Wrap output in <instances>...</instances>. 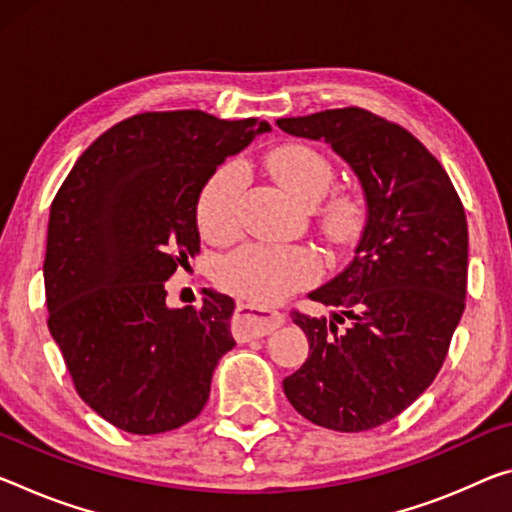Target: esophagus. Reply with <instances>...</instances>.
I'll return each mask as SVG.
<instances>
[{
	"label": "esophagus",
	"mask_w": 512,
	"mask_h": 512,
	"mask_svg": "<svg viewBox=\"0 0 512 512\" xmlns=\"http://www.w3.org/2000/svg\"><path fill=\"white\" fill-rule=\"evenodd\" d=\"M282 323H285V314L264 312L253 305L239 303L237 312H234V335H237L239 342H248V339L271 335Z\"/></svg>",
	"instance_id": "esophagus-1"
}]
</instances>
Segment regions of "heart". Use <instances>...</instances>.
I'll return each mask as SVG.
<instances>
[{
  "label": "heart",
  "mask_w": 512,
  "mask_h": 512,
  "mask_svg": "<svg viewBox=\"0 0 512 512\" xmlns=\"http://www.w3.org/2000/svg\"><path fill=\"white\" fill-rule=\"evenodd\" d=\"M266 173L300 205H316L332 186L330 161L319 150L303 143H287L271 150L264 159ZM243 198V173L225 166L202 186L198 198V227L209 241H227L239 232ZM355 209L346 198L332 200L328 225L344 232L351 227ZM319 275V259L305 246H264L248 243L218 264L216 280L225 291L253 305H273L291 291L312 285Z\"/></svg>",
  "instance_id": "obj_1"
}]
</instances>
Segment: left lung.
<instances>
[{"mask_svg":"<svg viewBox=\"0 0 512 512\" xmlns=\"http://www.w3.org/2000/svg\"><path fill=\"white\" fill-rule=\"evenodd\" d=\"M278 127L326 141L358 175L367 202L353 262L310 294L337 312L330 321L291 312L310 355L282 387L312 424L369 431L401 415L442 369L465 310V209L440 161L367 109L280 118Z\"/></svg>","mask_w":512,"mask_h":512,"instance_id":"8db88e82","label":"left lung"}]
</instances>
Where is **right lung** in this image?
I'll return each instance as SVG.
<instances>
[{"label":"right lung","instance_id":"right-lung-1","mask_svg":"<svg viewBox=\"0 0 512 512\" xmlns=\"http://www.w3.org/2000/svg\"><path fill=\"white\" fill-rule=\"evenodd\" d=\"M266 120L148 111L95 139L50 209L47 326L77 394L120 431L166 433L196 419L234 346V300L166 305V280L200 253L202 186Z\"/></svg>","mask_w":512,"mask_h":512}]
</instances>
